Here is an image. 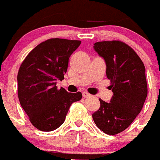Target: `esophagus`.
Masks as SVG:
<instances>
[{"instance_id": "obj_1", "label": "esophagus", "mask_w": 160, "mask_h": 160, "mask_svg": "<svg viewBox=\"0 0 160 160\" xmlns=\"http://www.w3.org/2000/svg\"><path fill=\"white\" fill-rule=\"evenodd\" d=\"M82 96L84 97V98H88V97L91 96V95H90L89 93H87V92H82Z\"/></svg>"}]
</instances>
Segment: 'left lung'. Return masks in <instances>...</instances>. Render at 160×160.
I'll use <instances>...</instances> for the list:
<instances>
[{
	"mask_svg": "<svg viewBox=\"0 0 160 160\" xmlns=\"http://www.w3.org/2000/svg\"><path fill=\"white\" fill-rule=\"evenodd\" d=\"M94 49L106 63V75L111 81L113 95L109 103L99 99L100 108L92 117L103 133L115 135L131 125L145 103V66L133 48L121 41L97 42Z\"/></svg>",
	"mask_w": 160,
	"mask_h": 160,
	"instance_id": "8db88e82",
	"label": "left lung"
}]
</instances>
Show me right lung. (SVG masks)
I'll use <instances>...</instances> for the list:
<instances>
[{"label": "right lung", "mask_w": 160, "mask_h": 160, "mask_svg": "<svg viewBox=\"0 0 160 160\" xmlns=\"http://www.w3.org/2000/svg\"><path fill=\"white\" fill-rule=\"evenodd\" d=\"M80 44V40L48 39L37 45L19 68V102L31 124L39 130L49 132L59 128L70 105L82 97L81 92L69 93L57 87V80L64 79L69 57Z\"/></svg>", "instance_id": "1"}]
</instances>
